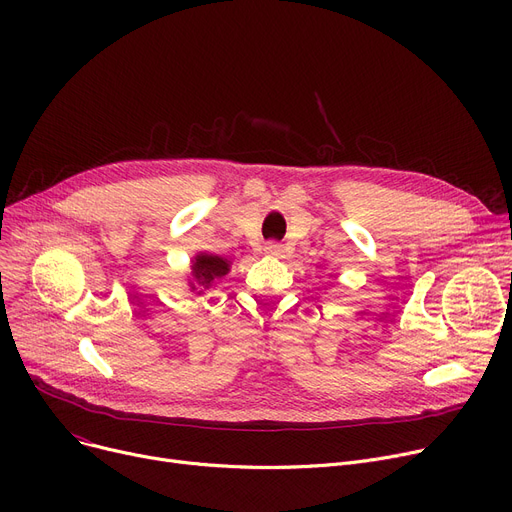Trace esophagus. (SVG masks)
<instances>
[{
    "label": "esophagus",
    "instance_id": "esophagus-1",
    "mask_svg": "<svg viewBox=\"0 0 512 512\" xmlns=\"http://www.w3.org/2000/svg\"><path fill=\"white\" fill-rule=\"evenodd\" d=\"M263 251H265V255H270V257H284V247L280 245V242H267Z\"/></svg>",
    "mask_w": 512,
    "mask_h": 512
}]
</instances>
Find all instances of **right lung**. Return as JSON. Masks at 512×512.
<instances>
[{"label":"right lung","mask_w":512,"mask_h":512,"mask_svg":"<svg viewBox=\"0 0 512 512\" xmlns=\"http://www.w3.org/2000/svg\"><path fill=\"white\" fill-rule=\"evenodd\" d=\"M232 267V261L213 253H197L191 259V274H188V288L195 294H203L222 280Z\"/></svg>","instance_id":"1"}]
</instances>
